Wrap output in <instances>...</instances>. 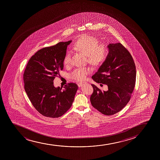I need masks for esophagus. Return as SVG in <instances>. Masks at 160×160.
Wrapping results in <instances>:
<instances>
[{
    "label": "esophagus",
    "instance_id": "esophagus-1",
    "mask_svg": "<svg viewBox=\"0 0 160 160\" xmlns=\"http://www.w3.org/2000/svg\"><path fill=\"white\" fill-rule=\"evenodd\" d=\"M85 83L84 82H80L79 83H78V86L79 87H81Z\"/></svg>",
    "mask_w": 160,
    "mask_h": 160
}]
</instances>
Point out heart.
Instances as JSON below:
<instances>
[{"instance_id":"1","label":"heart","mask_w":160,"mask_h":160,"mask_svg":"<svg viewBox=\"0 0 160 160\" xmlns=\"http://www.w3.org/2000/svg\"><path fill=\"white\" fill-rule=\"evenodd\" d=\"M73 48L78 52L86 56L89 63L95 66L101 65L106 59L108 54V48L104 43L99 44V40L95 37L85 34L75 42ZM63 62L65 65L71 64V54H65ZM92 68L89 67L76 68L70 74V77L78 81H83L92 72Z\"/></svg>"}]
</instances>
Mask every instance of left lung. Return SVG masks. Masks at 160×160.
I'll use <instances>...</instances> for the list:
<instances>
[{
  "label": "left lung",
  "mask_w": 160,
  "mask_h": 160,
  "mask_svg": "<svg viewBox=\"0 0 160 160\" xmlns=\"http://www.w3.org/2000/svg\"><path fill=\"white\" fill-rule=\"evenodd\" d=\"M106 59L92 79L108 85V91H101L92 84L93 93L90 102L93 108L106 115L115 114L126 106L135 88L136 70L129 51L121 43L108 46Z\"/></svg>",
  "instance_id": "8db88e82"
}]
</instances>
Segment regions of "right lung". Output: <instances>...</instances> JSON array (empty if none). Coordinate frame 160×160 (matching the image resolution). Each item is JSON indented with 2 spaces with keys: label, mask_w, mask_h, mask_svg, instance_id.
I'll return each instance as SVG.
<instances>
[{
  "label": "right lung",
  "mask_w": 160,
  "mask_h": 160,
  "mask_svg": "<svg viewBox=\"0 0 160 160\" xmlns=\"http://www.w3.org/2000/svg\"><path fill=\"white\" fill-rule=\"evenodd\" d=\"M71 42H60L38 50L29 59L24 72L25 92L33 106L45 117H61L73 102L77 84L68 83L62 89L55 87L53 83L63 69V59Z\"/></svg>",
  "instance_id": "add662e5"
}]
</instances>
